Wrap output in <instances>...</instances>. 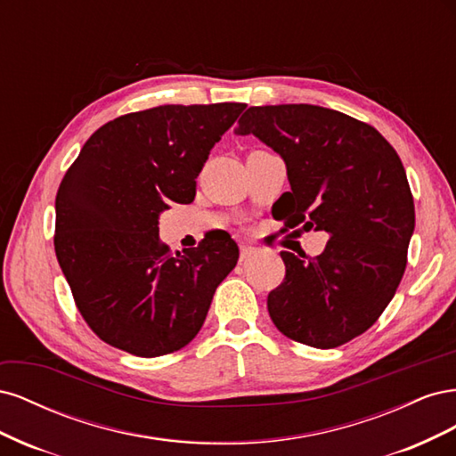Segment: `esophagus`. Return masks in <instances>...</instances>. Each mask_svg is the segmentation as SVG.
I'll use <instances>...</instances> for the list:
<instances>
[{
    "instance_id": "obj_1",
    "label": "esophagus",
    "mask_w": 456,
    "mask_h": 456,
    "mask_svg": "<svg viewBox=\"0 0 456 456\" xmlns=\"http://www.w3.org/2000/svg\"><path fill=\"white\" fill-rule=\"evenodd\" d=\"M255 255H256L255 247H251V245H241V247H240V260H241V262H247L249 258H253Z\"/></svg>"
}]
</instances>
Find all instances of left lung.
<instances>
[{
	"mask_svg": "<svg viewBox=\"0 0 456 456\" xmlns=\"http://www.w3.org/2000/svg\"><path fill=\"white\" fill-rule=\"evenodd\" d=\"M238 134L283 158L287 228L325 230L308 260L281 251L285 280L268 295L273 325L314 348H337L375 323L407 266L415 203L397 151L369 123L314 104L251 106Z\"/></svg>",
	"mask_w": 456,
	"mask_h": 456,
	"instance_id": "left-lung-1",
	"label": "left lung"
}]
</instances>
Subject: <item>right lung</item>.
Instances as JSON below:
<instances>
[{"label": "right lung", "instance_id": "obj_1", "mask_svg": "<svg viewBox=\"0 0 456 456\" xmlns=\"http://www.w3.org/2000/svg\"><path fill=\"white\" fill-rule=\"evenodd\" d=\"M247 104H165L96 129L54 200V253L76 306L106 344L141 357L184 348L238 265L230 233L171 253L158 218L191 203L211 148Z\"/></svg>", "mask_w": 456, "mask_h": 456}]
</instances>
